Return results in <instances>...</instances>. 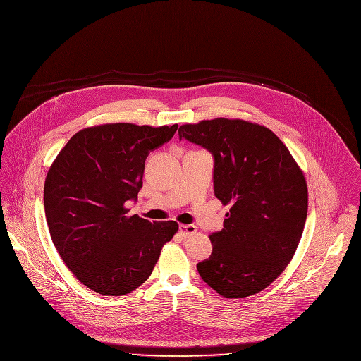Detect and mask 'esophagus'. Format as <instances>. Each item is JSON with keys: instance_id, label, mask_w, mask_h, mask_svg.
<instances>
[{"instance_id": "34e87169", "label": "esophagus", "mask_w": 361, "mask_h": 361, "mask_svg": "<svg viewBox=\"0 0 361 361\" xmlns=\"http://www.w3.org/2000/svg\"><path fill=\"white\" fill-rule=\"evenodd\" d=\"M196 231H197V229H196L195 225H179V232H180L183 236H186V238L195 235Z\"/></svg>"}]
</instances>
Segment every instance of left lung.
<instances>
[{"label":"left lung","mask_w":361,"mask_h":361,"mask_svg":"<svg viewBox=\"0 0 361 361\" xmlns=\"http://www.w3.org/2000/svg\"><path fill=\"white\" fill-rule=\"evenodd\" d=\"M182 137L212 154L214 196L232 204L197 271L224 298L256 295L286 269L300 242L307 218L303 172L270 129L242 119L186 123Z\"/></svg>","instance_id":"8db88e82"}]
</instances>
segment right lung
<instances>
[{
  "instance_id": "obj_1",
  "label": "right lung",
  "mask_w": 361,
  "mask_h": 361,
  "mask_svg": "<svg viewBox=\"0 0 361 361\" xmlns=\"http://www.w3.org/2000/svg\"><path fill=\"white\" fill-rule=\"evenodd\" d=\"M178 125L106 123L72 136L48 171L44 207L51 239L68 269L88 289L123 296L151 276L173 221L128 216L137 199L149 152L169 142Z\"/></svg>"
}]
</instances>
